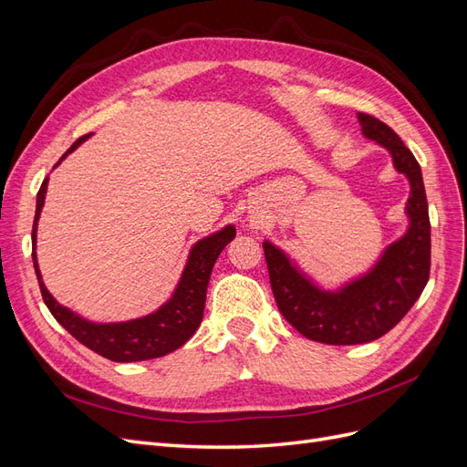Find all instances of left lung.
I'll return each instance as SVG.
<instances>
[{
	"label": "left lung",
	"mask_w": 467,
	"mask_h": 467,
	"mask_svg": "<svg viewBox=\"0 0 467 467\" xmlns=\"http://www.w3.org/2000/svg\"><path fill=\"white\" fill-rule=\"evenodd\" d=\"M364 138L386 148L395 171L409 181L405 234L389 244L368 271L337 288H323L285 251L265 239L268 278L280 314L309 341L362 345L386 335L413 307L431 271V222L425 182L411 150L386 122L357 115Z\"/></svg>",
	"instance_id": "obj_1"
}]
</instances>
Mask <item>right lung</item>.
Instances as JSON below:
<instances>
[{
  "instance_id": "right-lung-1",
  "label": "right lung",
  "mask_w": 467,
  "mask_h": 467,
  "mask_svg": "<svg viewBox=\"0 0 467 467\" xmlns=\"http://www.w3.org/2000/svg\"><path fill=\"white\" fill-rule=\"evenodd\" d=\"M89 136L91 134L81 136L54 167H58L62 160H66V155L78 150V146L86 142ZM47 187L48 177L42 181L40 191L36 194V212L33 223V265L38 278L42 300H45L54 319L58 321L69 335L76 337L81 345H86L88 348L97 352V355L115 362H140L160 358L185 345L194 335V331L199 329V325L202 321L212 266H214L216 259L220 257L222 249L235 237V225L228 223L225 228L199 239V242L191 247L187 265L182 268L171 298L161 304L155 312L129 321L97 323L81 317L69 307L62 306L48 292L45 282H42V275L36 261V225L42 206H45Z\"/></svg>"
}]
</instances>
